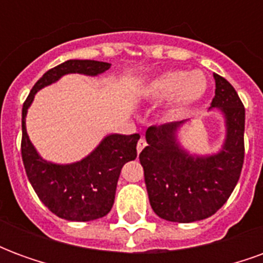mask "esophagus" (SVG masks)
<instances>
[{
	"label": "esophagus",
	"instance_id": "esophagus-1",
	"mask_svg": "<svg viewBox=\"0 0 263 263\" xmlns=\"http://www.w3.org/2000/svg\"><path fill=\"white\" fill-rule=\"evenodd\" d=\"M146 146V141L143 139V138H141L139 141H138V145H137V151L138 152H142V149Z\"/></svg>",
	"mask_w": 263,
	"mask_h": 263
}]
</instances>
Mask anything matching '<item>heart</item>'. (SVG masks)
I'll list each match as a JSON object with an SVG mask.
<instances>
[{
  "mask_svg": "<svg viewBox=\"0 0 263 263\" xmlns=\"http://www.w3.org/2000/svg\"><path fill=\"white\" fill-rule=\"evenodd\" d=\"M209 83L201 71L169 70L146 83L142 88L145 100L159 103L169 98L167 115L184 114L205 96Z\"/></svg>",
  "mask_w": 263,
  "mask_h": 263,
  "instance_id": "b5f03b06",
  "label": "heart"
}]
</instances>
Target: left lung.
Returning a JSON list of instances; mask_svg holds the SVG:
<instances>
[{
	"label": "left lung",
	"mask_w": 263,
	"mask_h": 263,
	"mask_svg": "<svg viewBox=\"0 0 263 263\" xmlns=\"http://www.w3.org/2000/svg\"><path fill=\"white\" fill-rule=\"evenodd\" d=\"M211 108L226 120V141L213 155L189 154L177 139L186 121L149 126L148 146L139 154L149 203L156 215L173 222L209 218L226 204L237 186L243 165L245 108L235 88L214 74Z\"/></svg>",
	"instance_id": "8db88e82"
}]
</instances>
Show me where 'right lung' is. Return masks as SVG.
<instances>
[{
  "label": "right lung",
  "mask_w": 263,
  "mask_h": 263,
  "mask_svg": "<svg viewBox=\"0 0 263 263\" xmlns=\"http://www.w3.org/2000/svg\"><path fill=\"white\" fill-rule=\"evenodd\" d=\"M109 67V63L97 60H67L48 70L36 81L22 107L21 152L26 176L41 201L65 220L91 221L108 214L114 204L121 169L126 162L137 158L139 134L107 135L84 159L59 165L43 159L32 145L25 125L28 108L41 88L56 83L62 76H98Z\"/></svg>",
  "instance_id": "obj_1"
}]
</instances>
